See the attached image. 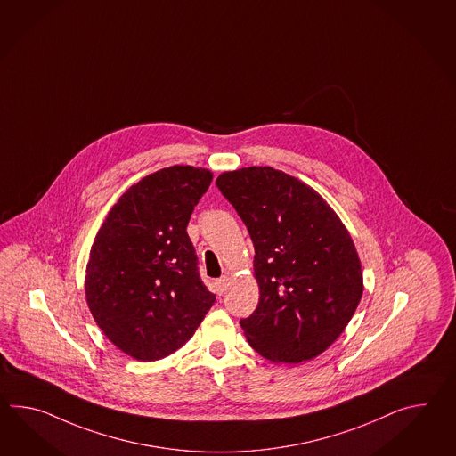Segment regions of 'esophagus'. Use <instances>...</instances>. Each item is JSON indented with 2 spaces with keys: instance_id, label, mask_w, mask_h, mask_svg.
I'll list each match as a JSON object with an SVG mask.
<instances>
[{
  "instance_id": "esophagus-1",
  "label": "esophagus",
  "mask_w": 456,
  "mask_h": 456,
  "mask_svg": "<svg viewBox=\"0 0 456 456\" xmlns=\"http://www.w3.org/2000/svg\"><path fill=\"white\" fill-rule=\"evenodd\" d=\"M214 285H216V291H217L219 295H223L224 291L229 287V277L224 275V277L219 278V280H216Z\"/></svg>"
}]
</instances>
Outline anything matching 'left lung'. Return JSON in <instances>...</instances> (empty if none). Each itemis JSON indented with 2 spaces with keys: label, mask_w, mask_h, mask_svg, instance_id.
<instances>
[{
  "label": "left lung",
  "mask_w": 456,
  "mask_h": 456,
  "mask_svg": "<svg viewBox=\"0 0 456 456\" xmlns=\"http://www.w3.org/2000/svg\"><path fill=\"white\" fill-rule=\"evenodd\" d=\"M217 188L254 242L256 311L240 320L248 345L273 362L322 354L351 322L362 270L345 224L314 189L283 171H225Z\"/></svg>",
  "instance_id": "8db88e82"
}]
</instances>
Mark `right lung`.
<instances>
[{
	"label": "right lung",
	"instance_id": "obj_1",
	"mask_svg": "<svg viewBox=\"0 0 456 456\" xmlns=\"http://www.w3.org/2000/svg\"><path fill=\"white\" fill-rule=\"evenodd\" d=\"M202 167H163L126 189L90 248L86 298L125 354L158 361L186 345L216 295L198 272L191 214L211 186Z\"/></svg>",
	"mask_w": 456,
	"mask_h": 456
}]
</instances>
